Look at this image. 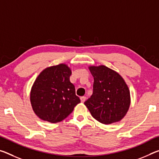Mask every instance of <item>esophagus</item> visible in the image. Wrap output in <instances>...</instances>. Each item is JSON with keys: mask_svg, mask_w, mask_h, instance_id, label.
<instances>
[{"mask_svg": "<svg viewBox=\"0 0 159 159\" xmlns=\"http://www.w3.org/2000/svg\"><path fill=\"white\" fill-rule=\"evenodd\" d=\"M85 100H86V97L85 96L80 97V101H81V102H84L85 101Z\"/></svg>", "mask_w": 159, "mask_h": 159, "instance_id": "34e87169", "label": "esophagus"}]
</instances>
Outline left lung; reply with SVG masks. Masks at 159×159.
<instances>
[{"mask_svg":"<svg viewBox=\"0 0 159 159\" xmlns=\"http://www.w3.org/2000/svg\"><path fill=\"white\" fill-rule=\"evenodd\" d=\"M94 79L93 91L84 102L95 120L102 124L120 122L129 108L130 92L123 78L110 68L90 66Z\"/></svg>","mask_w":159,"mask_h":159,"instance_id":"8db88e82","label":"left lung"}]
</instances>
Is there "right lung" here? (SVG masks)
I'll return each mask as SVG.
<instances>
[{
	"label": "right lung",
	"mask_w": 159,
	"mask_h": 159,
	"mask_svg": "<svg viewBox=\"0 0 159 159\" xmlns=\"http://www.w3.org/2000/svg\"><path fill=\"white\" fill-rule=\"evenodd\" d=\"M70 68L60 64L46 68L35 79L30 91V102L40 119L59 122L80 103L74 85L70 82Z\"/></svg>",
	"instance_id": "obj_1"
}]
</instances>
